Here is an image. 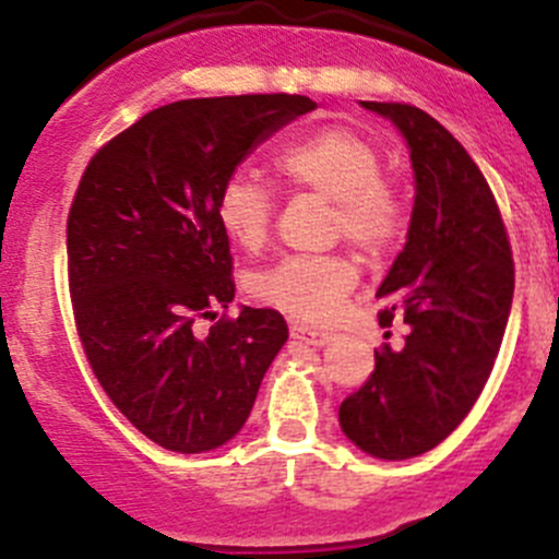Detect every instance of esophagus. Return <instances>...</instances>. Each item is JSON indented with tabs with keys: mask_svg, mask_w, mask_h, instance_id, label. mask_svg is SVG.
<instances>
[{
	"mask_svg": "<svg viewBox=\"0 0 559 559\" xmlns=\"http://www.w3.org/2000/svg\"><path fill=\"white\" fill-rule=\"evenodd\" d=\"M290 336L293 338H301V342L312 344V347H325V344L333 338V333L331 331H322V328L307 325V322H296V325L290 328Z\"/></svg>",
	"mask_w": 559,
	"mask_h": 559,
	"instance_id": "esophagus-1",
	"label": "esophagus"
}]
</instances>
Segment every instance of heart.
I'll return each instance as SVG.
<instances>
[{
  "label": "heart",
  "mask_w": 559,
  "mask_h": 559,
  "mask_svg": "<svg viewBox=\"0 0 559 559\" xmlns=\"http://www.w3.org/2000/svg\"><path fill=\"white\" fill-rule=\"evenodd\" d=\"M274 171L296 191L333 204L336 231L379 252L401 231L399 195L382 180V155L358 131L331 126L293 142L274 158ZM217 226L234 245L258 250L272 228V199L247 175H231L215 201ZM358 269L344 255H290L252 280L258 301L325 322L342 309Z\"/></svg>",
  "instance_id": "obj_1"
}]
</instances>
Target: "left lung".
Returning <instances> with one entry per match:
<instances>
[{"instance_id": "1", "label": "left lung", "mask_w": 559, "mask_h": 559, "mask_svg": "<svg viewBox=\"0 0 559 559\" xmlns=\"http://www.w3.org/2000/svg\"><path fill=\"white\" fill-rule=\"evenodd\" d=\"M406 140L414 204L406 245L377 296L379 314L408 325L406 344L373 349L371 377L338 406L342 433L379 460H408L439 447L479 399L503 342L514 261L485 175L428 112L360 102Z\"/></svg>"}]
</instances>
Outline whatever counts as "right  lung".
Returning <instances> with one entry per match:
<instances>
[{
	"instance_id": "1",
	"label": "right lung",
	"mask_w": 559,
	"mask_h": 559,
	"mask_svg": "<svg viewBox=\"0 0 559 559\" xmlns=\"http://www.w3.org/2000/svg\"><path fill=\"white\" fill-rule=\"evenodd\" d=\"M309 96L182 99L142 115L91 158L67 223L69 290L88 364L115 406L169 452L199 454L245 428L287 325L234 301L223 182Z\"/></svg>"
}]
</instances>
